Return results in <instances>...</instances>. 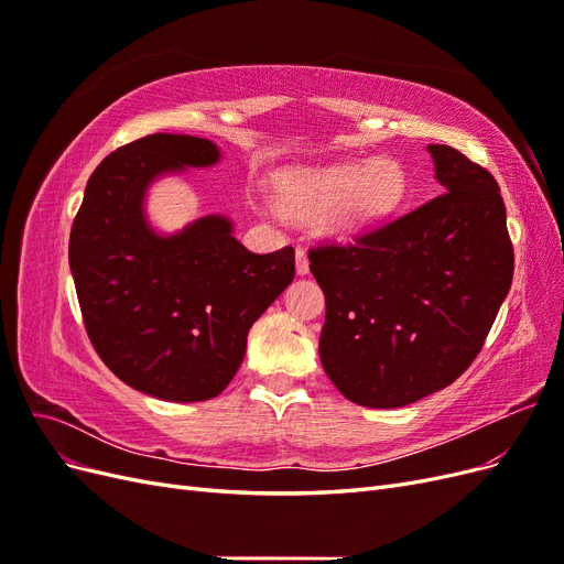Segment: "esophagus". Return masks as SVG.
Here are the masks:
<instances>
[{
    "instance_id": "1",
    "label": "esophagus",
    "mask_w": 564,
    "mask_h": 564,
    "mask_svg": "<svg viewBox=\"0 0 564 564\" xmlns=\"http://www.w3.org/2000/svg\"><path fill=\"white\" fill-rule=\"evenodd\" d=\"M296 272L299 275H308L311 272V263H308V253H305L303 247L296 249Z\"/></svg>"
}]
</instances>
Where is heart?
<instances>
[{
	"instance_id": "heart-1",
	"label": "heart",
	"mask_w": 564,
	"mask_h": 564,
	"mask_svg": "<svg viewBox=\"0 0 564 564\" xmlns=\"http://www.w3.org/2000/svg\"><path fill=\"white\" fill-rule=\"evenodd\" d=\"M404 191V169L392 158L292 174L278 187L284 212L303 218H319L329 212V224L338 232L369 226L398 209Z\"/></svg>"
}]
</instances>
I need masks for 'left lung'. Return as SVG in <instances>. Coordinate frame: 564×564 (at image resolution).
<instances>
[{
	"label": "left lung",
	"instance_id": "obj_1",
	"mask_svg": "<svg viewBox=\"0 0 564 564\" xmlns=\"http://www.w3.org/2000/svg\"><path fill=\"white\" fill-rule=\"evenodd\" d=\"M429 150L445 193L348 245L308 251L327 303L322 367L362 406H404L454 383L513 282L499 183L456 148Z\"/></svg>",
	"mask_w": 564,
	"mask_h": 564
}]
</instances>
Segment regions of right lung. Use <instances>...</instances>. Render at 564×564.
I'll use <instances>...</instances> for the list:
<instances>
[{
  "instance_id": "right-lung-1",
  "label": "right lung",
  "mask_w": 564,
  "mask_h": 564,
  "mask_svg": "<svg viewBox=\"0 0 564 564\" xmlns=\"http://www.w3.org/2000/svg\"><path fill=\"white\" fill-rule=\"evenodd\" d=\"M197 135L152 133L96 166L70 230L84 329L127 386L172 402L216 398L242 365L247 334L294 280V249L251 253L230 220L204 216L172 237L143 218L148 183L218 162Z\"/></svg>"
}]
</instances>
